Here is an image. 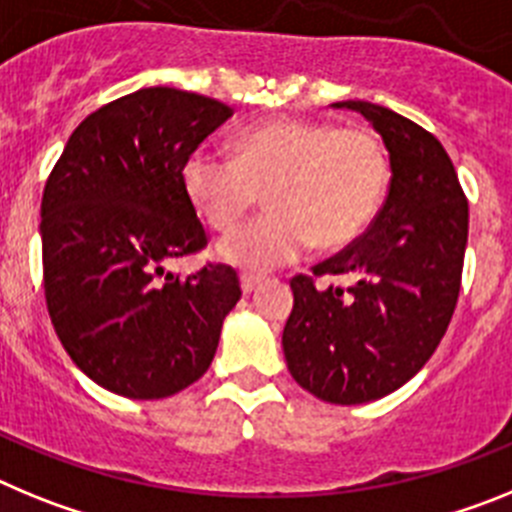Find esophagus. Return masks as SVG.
I'll list each match as a JSON object with an SVG mask.
<instances>
[{"label": "esophagus", "instance_id": "esophagus-1", "mask_svg": "<svg viewBox=\"0 0 512 512\" xmlns=\"http://www.w3.org/2000/svg\"><path fill=\"white\" fill-rule=\"evenodd\" d=\"M261 279L259 277H251V274H241V289H243V295H251L253 289L259 287Z\"/></svg>", "mask_w": 512, "mask_h": 512}]
</instances>
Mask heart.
<instances>
[{
  "mask_svg": "<svg viewBox=\"0 0 512 512\" xmlns=\"http://www.w3.org/2000/svg\"><path fill=\"white\" fill-rule=\"evenodd\" d=\"M233 151L194 148L182 184L212 230L235 228L266 192L269 215L217 243L225 264L251 274L292 264L312 243L341 248L359 238L390 179L382 143L364 128L269 120L243 130Z\"/></svg>",
  "mask_w": 512,
  "mask_h": 512,
  "instance_id": "obj_1",
  "label": "heart"
}]
</instances>
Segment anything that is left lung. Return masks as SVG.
Listing matches in <instances>:
<instances>
[{"instance_id": "obj_1", "label": "left lung", "mask_w": 512, "mask_h": 512, "mask_svg": "<svg viewBox=\"0 0 512 512\" xmlns=\"http://www.w3.org/2000/svg\"><path fill=\"white\" fill-rule=\"evenodd\" d=\"M390 153V192L372 228L312 269L354 277L318 289L292 279L282 333L289 374L333 405H361L400 390L431 359L449 328L467 251L469 205L449 153L428 130L382 104L346 99Z\"/></svg>"}]
</instances>
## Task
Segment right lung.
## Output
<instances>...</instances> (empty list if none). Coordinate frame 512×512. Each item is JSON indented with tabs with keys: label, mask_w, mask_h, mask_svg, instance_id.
Instances as JSON below:
<instances>
[{
	"label": "right lung",
	"mask_w": 512,
	"mask_h": 512,
	"mask_svg": "<svg viewBox=\"0 0 512 512\" xmlns=\"http://www.w3.org/2000/svg\"><path fill=\"white\" fill-rule=\"evenodd\" d=\"M233 110L148 87L104 104L71 133L40 205L48 315L66 354L130 400L182 392L210 369L241 300L230 266L174 277L207 235L182 184L189 153Z\"/></svg>",
	"instance_id": "obj_1"
}]
</instances>
